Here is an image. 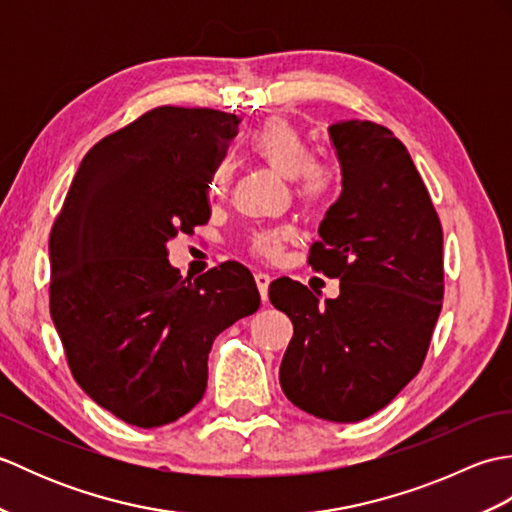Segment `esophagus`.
I'll return each instance as SVG.
<instances>
[{
  "mask_svg": "<svg viewBox=\"0 0 512 512\" xmlns=\"http://www.w3.org/2000/svg\"><path fill=\"white\" fill-rule=\"evenodd\" d=\"M255 284H257V290H259V297H262V301L266 303V301H268L270 275H266V273H257V275H255Z\"/></svg>",
  "mask_w": 512,
  "mask_h": 512,
  "instance_id": "1",
  "label": "esophagus"
}]
</instances>
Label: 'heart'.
<instances>
[{
	"label": "heart",
	"instance_id": "heart-1",
	"mask_svg": "<svg viewBox=\"0 0 512 512\" xmlns=\"http://www.w3.org/2000/svg\"><path fill=\"white\" fill-rule=\"evenodd\" d=\"M255 154L262 158L266 165L273 169L277 176L286 180H295L297 195L308 204L323 202L334 189V171L330 165L321 160H312L310 147L306 138L299 134L295 125H290L284 118H268L266 123L255 129L250 138ZM228 180V165L220 162L209 176L211 195H222ZM288 237V231H264L250 237V250L255 255L270 259L273 257L281 242Z\"/></svg>",
	"mask_w": 512,
	"mask_h": 512
}]
</instances>
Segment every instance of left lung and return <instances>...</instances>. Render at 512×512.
Returning <instances> with one entry per match:
<instances>
[{
	"mask_svg": "<svg viewBox=\"0 0 512 512\" xmlns=\"http://www.w3.org/2000/svg\"><path fill=\"white\" fill-rule=\"evenodd\" d=\"M343 191L319 226L310 266L341 279L319 301L281 277L270 303L295 334L279 367L286 398L330 422H358L420 372L442 310V226L407 147L372 121L330 125Z\"/></svg>",
	"mask_w": 512,
	"mask_h": 512,
	"instance_id": "1",
	"label": "left lung"
}]
</instances>
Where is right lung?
<instances>
[{"mask_svg": "<svg viewBox=\"0 0 512 512\" xmlns=\"http://www.w3.org/2000/svg\"><path fill=\"white\" fill-rule=\"evenodd\" d=\"M235 114L162 105L99 140L50 233V314L72 376L134 427H162L204 396L215 336L259 308L250 270L195 281L167 242L211 217L206 184Z\"/></svg>", "mask_w": 512, "mask_h": 512, "instance_id": "obj_1", "label": "right lung"}]
</instances>
